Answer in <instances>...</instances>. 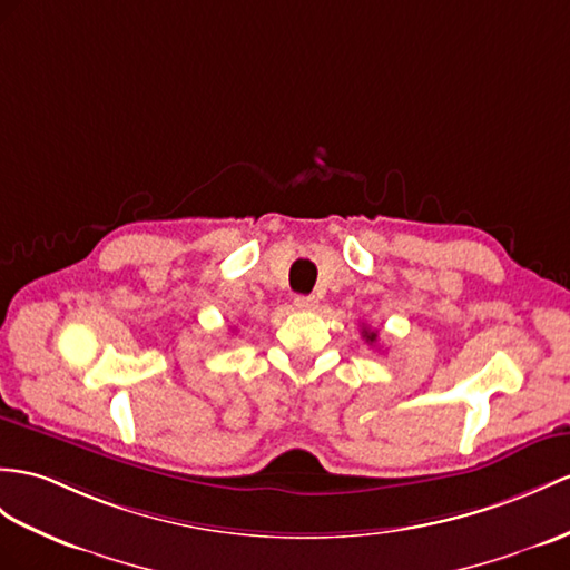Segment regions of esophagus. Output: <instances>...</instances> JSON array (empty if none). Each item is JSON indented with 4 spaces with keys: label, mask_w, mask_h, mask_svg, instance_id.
<instances>
[{
    "label": "esophagus",
    "mask_w": 570,
    "mask_h": 570,
    "mask_svg": "<svg viewBox=\"0 0 570 570\" xmlns=\"http://www.w3.org/2000/svg\"><path fill=\"white\" fill-rule=\"evenodd\" d=\"M316 297H295V307L299 309V312H312V309H316Z\"/></svg>",
    "instance_id": "esophagus-1"
}]
</instances>
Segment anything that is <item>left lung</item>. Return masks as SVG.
Returning <instances> with one entry per match:
<instances>
[{
	"instance_id": "1",
	"label": "left lung",
	"mask_w": 570,
	"mask_h": 570,
	"mask_svg": "<svg viewBox=\"0 0 570 570\" xmlns=\"http://www.w3.org/2000/svg\"><path fill=\"white\" fill-rule=\"evenodd\" d=\"M363 338L367 341V343H374V341H377V331H363Z\"/></svg>"
}]
</instances>
